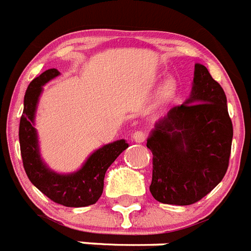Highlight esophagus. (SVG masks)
Here are the masks:
<instances>
[{
  "label": "esophagus",
  "instance_id": "34e87169",
  "mask_svg": "<svg viewBox=\"0 0 251 251\" xmlns=\"http://www.w3.org/2000/svg\"><path fill=\"white\" fill-rule=\"evenodd\" d=\"M131 139L135 143H143L145 142V139H147V134H145L144 131H135L132 132Z\"/></svg>",
  "mask_w": 251,
  "mask_h": 251
}]
</instances>
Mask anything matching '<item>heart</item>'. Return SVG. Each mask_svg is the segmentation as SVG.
Masks as SVG:
<instances>
[{
	"label": "heart",
	"instance_id": "1",
	"mask_svg": "<svg viewBox=\"0 0 251 251\" xmlns=\"http://www.w3.org/2000/svg\"><path fill=\"white\" fill-rule=\"evenodd\" d=\"M178 90L177 80L175 77H167V79L162 83L158 90V98L162 102H168V100H174Z\"/></svg>",
	"mask_w": 251,
	"mask_h": 251
}]
</instances>
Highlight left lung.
Wrapping results in <instances>:
<instances>
[{
  "mask_svg": "<svg viewBox=\"0 0 251 251\" xmlns=\"http://www.w3.org/2000/svg\"><path fill=\"white\" fill-rule=\"evenodd\" d=\"M232 136L222 86L207 67L195 64L190 97L158 120L147 139L153 198L174 205L201 201L226 175Z\"/></svg>",
  "mask_w": 251,
  "mask_h": 251,
  "instance_id": "1",
  "label": "left lung"
}]
</instances>
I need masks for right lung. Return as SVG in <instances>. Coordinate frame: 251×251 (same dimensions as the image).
I'll return each mask as SVG.
<instances>
[{"label": "right lung", "instance_id": "obj_1", "mask_svg": "<svg viewBox=\"0 0 251 251\" xmlns=\"http://www.w3.org/2000/svg\"><path fill=\"white\" fill-rule=\"evenodd\" d=\"M58 75L57 69H48L35 77L25 92L24 111L19 126L23 165L31 184L50 201L65 207H88L100 198L106 171L129 144L125 139H120L103 145L86 158L77 171L71 174H58L48 167L41 157L35 113L43 85Z\"/></svg>", "mask_w": 251, "mask_h": 251}]
</instances>
